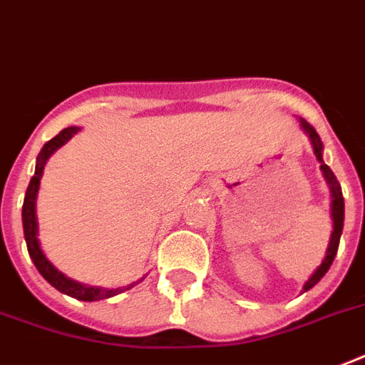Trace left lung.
I'll return each instance as SVG.
<instances>
[{
	"mask_svg": "<svg viewBox=\"0 0 365 365\" xmlns=\"http://www.w3.org/2000/svg\"><path fill=\"white\" fill-rule=\"evenodd\" d=\"M301 125H303L305 132L309 134V138H311L317 159L322 163V140H320V136H318V132L314 130L309 123L303 121V119H301ZM320 168H322L324 178H326V182L329 183V189H331V217H334V233H331V240H329L328 252H326V257H324L322 265L318 267L317 272L307 280V284L303 286V292L311 289L314 284L320 282V278H322L324 274L328 272L329 267H331L335 254H337V248H339L341 233H343V222H345V200H343V191H341L339 182H337V178H335V174L331 172V168H329L328 165H324L322 163Z\"/></svg>",
	"mask_w": 365,
	"mask_h": 365,
	"instance_id": "left-lung-1",
	"label": "left lung"
}]
</instances>
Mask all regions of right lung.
Here are the masks:
<instances>
[{
	"label": "right lung",
	"mask_w": 365,
	"mask_h": 365,
	"mask_svg": "<svg viewBox=\"0 0 365 365\" xmlns=\"http://www.w3.org/2000/svg\"><path fill=\"white\" fill-rule=\"evenodd\" d=\"M79 132V126H68L62 132H58L53 140H48L43 149L37 155V165H36V174L30 180V185L26 189L24 205H22V225H24V239L26 246H28V254H30L34 265L37 267V271L41 272V277L47 280L51 286L62 292L66 295H71L76 299L81 301H98L106 299V297H111V295H117L125 292V289H130L134 284H128V286H123V288L117 289H102V288H91V286H83L79 282H73L70 278H66L62 272H58V269H54L51 265V261L45 257V254L39 248V240H37V217H36V197L37 189H39V180H41L43 168H45V163L51 155L64 145L68 140H70L73 134Z\"/></svg>",
	"instance_id": "right-lung-1"
}]
</instances>
